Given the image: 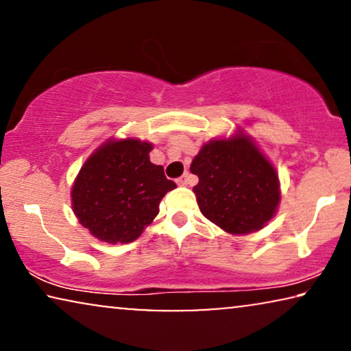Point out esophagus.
<instances>
[{"label": "esophagus", "instance_id": "34e87169", "mask_svg": "<svg viewBox=\"0 0 351 351\" xmlns=\"http://www.w3.org/2000/svg\"><path fill=\"white\" fill-rule=\"evenodd\" d=\"M190 179H191V176L189 174V172H185L184 176H182V177H179V179H177V185H182V186H184V185H189V184H190Z\"/></svg>", "mask_w": 351, "mask_h": 351}]
</instances>
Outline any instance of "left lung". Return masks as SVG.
Here are the masks:
<instances>
[{
  "label": "left lung",
  "mask_w": 351,
  "mask_h": 351,
  "mask_svg": "<svg viewBox=\"0 0 351 351\" xmlns=\"http://www.w3.org/2000/svg\"><path fill=\"white\" fill-rule=\"evenodd\" d=\"M191 174L201 214L230 234L262 230L281 201L278 172L243 129L213 138L193 158Z\"/></svg>",
  "instance_id": "obj_1"
}]
</instances>
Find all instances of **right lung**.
<instances>
[{
	"label": "right lung",
	"mask_w": 351,
	"mask_h": 351,
	"mask_svg": "<svg viewBox=\"0 0 351 351\" xmlns=\"http://www.w3.org/2000/svg\"><path fill=\"white\" fill-rule=\"evenodd\" d=\"M152 150L150 142L136 137L108 138L81 166L71 186V208L100 241L132 243L177 186L166 179L162 166L150 161Z\"/></svg>",
	"instance_id": "right-lung-1"
}]
</instances>
